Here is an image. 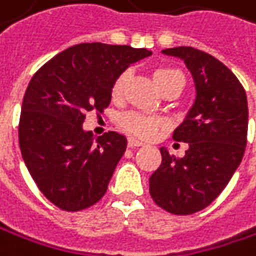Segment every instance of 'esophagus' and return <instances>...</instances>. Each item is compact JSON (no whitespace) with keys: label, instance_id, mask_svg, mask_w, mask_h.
<instances>
[{"label":"esophagus","instance_id":"34e87169","mask_svg":"<svg viewBox=\"0 0 256 256\" xmlns=\"http://www.w3.org/2000/svg\"><path fill=\"white\" fill-rule=\"evenodd\" d=\"M143 143L140 142V140H136V138H132V137H130L128 138V146L130 148H136V146H142Z\"/></svg>","mask_w":256,"mask_h":256}]
</instances>
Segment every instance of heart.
<instances>
[{
    "label": "heart",
    "mask_w": 256,
    "mask_h": 256,
    "mask_svg": "<svg viewBox=\"0 0 256 256\" xmlns=\"http://www.w3.org/2000/svg\"><path fill=\"white\" fill-rule=\"evenodd\" d=\"M154 82L160 90H164L169 86H182L184 84V75L180 69L172 66H163L158 68L154 72ZM126 84V74H122L116 78L112 87V96L114 100H119L124 93ZM120 128L126 131L128 134L138 137V138H150L160 128L163 126V120L158 118L146 116L142 113H126L120 118Z\"/></svg>",
    "instance_id": "obj_1"
}]
</instances>
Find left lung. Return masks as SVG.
Segmentation results:
<instances>
[{
	"mask_svg": "<svg viewBox=\"0 0 256 256\" xmlns=\"http://www.w3.org/2000/svg\"><path fill=\"white\" fill-rule=\"evenodd\" d=\"M193 75L196 100L174 140L188 143L182 158L160 148L162 164L149 178L154 202L176 216L206 208L231 181L248 142V98L238 78L216 57L192 46L163 50Z\"/></svg>",
	"mask_w": 256,
	"mask_h": 256,
	"instance_id": "obj_1",
	"label": "left lung"
}]
</instances>
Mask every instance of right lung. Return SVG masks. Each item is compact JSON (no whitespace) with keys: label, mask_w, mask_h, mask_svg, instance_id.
<instances>
[{"label":"right lung","mask_w":256,"mask_h":256,"mask_svg":"<svg viewBox=\"0 0 256 256\" xmlns=\"http://www.w3.org/2000/svg\"><path fill=\"white\" fill-rule=\"evenodd\" d=\"M150 54L128 45L80 44L31 78L22 101L19 148L31 178L60 210L81 211L106 194L126 138L114 131L94 138L82 122L87 112L102 113L116 78Z\"/></svg>","instance_id":"1"}]
</instances>
